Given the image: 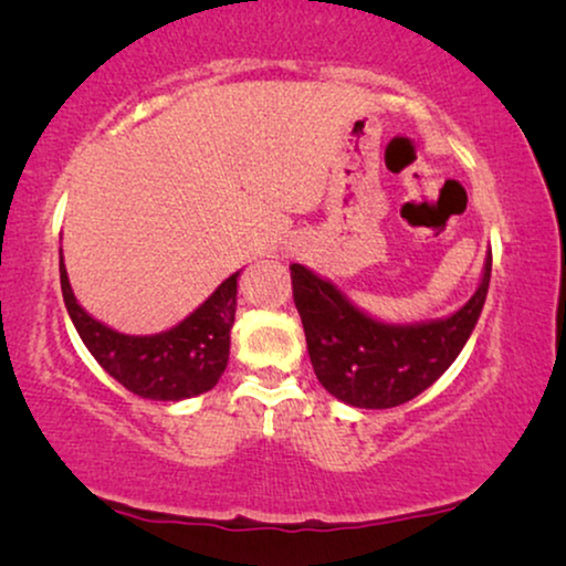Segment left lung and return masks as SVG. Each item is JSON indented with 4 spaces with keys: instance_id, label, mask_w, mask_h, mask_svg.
<instances>
[{
    "instance_id": "obj_1",
    "label": "left lung",
    "mask_w": 566,
    "mask_h": 566,
    "mask_svg": "<svg viewBox=\"0 0 566 566\" xmlns=\"http://www.w3.org/2000/svg\"><path fill=\"white\" fill-rule=\"evenodd\" d=\"M490 275L492 252L486 254L482 283L459 312L448 319L399 327L370 319L335 285L293 262V304L319 384L345 405L366 409H389L415 399L459 358L482 314Z\"/></svg>"
}]
</instances>
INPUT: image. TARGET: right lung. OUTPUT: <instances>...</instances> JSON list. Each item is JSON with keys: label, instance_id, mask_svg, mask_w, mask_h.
Returning a JSON list of instances; mask_svg holds the SVG:
<instances>
[{"label": "right lung", "instance_id": "obj_1", "mask_svg": "<svg viewBox=\"0 0 566 566\" xmlns=\"http://www.w3.org/2000/svg\"><path fill=\"white\" fill-rule=\"evenodd\" d=\"M61 293L82 343L115 381L130 394L157 401L198 397L219 384L229 363V332L237 314V277L229 275L188 319L159 335H120L92 319L76 304L64 260H59Z\"/></svg>", "mask_w": 566, "mask_h": 566}]
</instances>
